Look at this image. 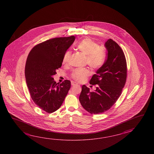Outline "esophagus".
<instances>
[{"instance_id":"1","label":"esophagus","mask_w":154,"mask_h":154,"mask_svg":"<svg viewBox=\"0 0 154 154\" xmlns=\"http://www.w3.org/2000/svg\"><path fill=\"white\" fill-rule=\"evenodd\" d=\"M77 85V83L75 82H72V86H74V85Z\"/></svg>"}]
</instances>
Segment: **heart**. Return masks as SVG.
Here are the masks:
<instances>
[{
	"mask_svg": "<svg viewBox=\"0 0 154 154\" xmlns=\"http://www.w3.org/2000/svg\"><path fill=\"white\" fill-rule=\"evenodd\" d=\"M76 49L84 56H86V62L92 69L100 68L105 62V52L103 48L97 46V45L91 39L82 40L76 46ZM68 53H66L64 58L66 62L69 57ZM90 75L88 69H77L74 70L72 74V77L76 82H82Z\"/></svg>",
	"mask_w": 154,
	"mask_h": 154,
	"instance_id": "heart-1",
	"label": "heart"
}]
</instances>
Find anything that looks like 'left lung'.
<instances>
[{
  "label": "left lung",
  "instance_id": "left-lung-1",
  "mask_svg": "<svg viewBox=\"0 0 154 154\" xmlns=\"http://www.w3.org/2000/svg\"><path fill=\"white\" fill-rule=\"evenodd\" d=\"M107 59L92 76L90 84L97 85L94 91L85 85L82 86L79 101L91 114L98 115L110 109L121 95L127 79L125 54L117 43L109 39L105 43Z\"/></svg>",
  "mask_w": 154,
  "mask_h": 154
}]
</instances>
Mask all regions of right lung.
I'll use <instances>...</instances> for the list:
<instances>
[{
    "label": "right lung",
    "mask_w": 154,
    "mask_h": 154,
    "mask_svg": "<svg viewBox=\"0 0 154 154\" xmlns=\"http://www.w3.org/2000/svg\"><path fill=\"white\" fill-rule=\"evenodd\" d=\"M75 39L72 36L47 40L35 46L27 57L25 74L31 97L47 113L60 108L70 88L69 80L57 84L53 76L61 67L66 52Z\"/></svg>",
    "instance_id": "add662e5"
}]
</instances>
